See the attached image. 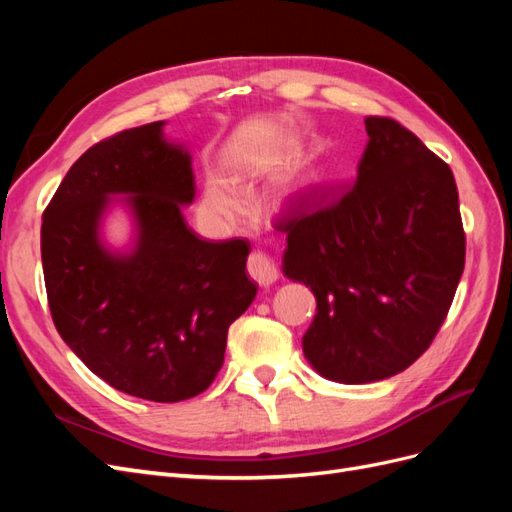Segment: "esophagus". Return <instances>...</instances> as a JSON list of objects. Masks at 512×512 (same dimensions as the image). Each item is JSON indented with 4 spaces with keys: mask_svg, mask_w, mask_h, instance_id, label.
Masks as SVG:
<instances>
[{
    "mask_svg": "<svg viewBox=\"0 0 512 512\" xmlns=\"http://www.w3.org/2000/svg\"><path fill=\"white\" fill-rule=\"evenodd\" d=\"M247 273H250L252 280L262 288H269L277 280L275 265L271 258L262 252H252L250 258H247Z\"/></svg>",
    "mask_w": 512,
    "mask_h": 512,
    "instance_id": "1",
    "label": "esophagus"
}]
</instances>
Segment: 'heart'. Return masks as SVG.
Masks as SVG:
<instances>
[{"label":"heart","mask_w":512,"mask_h":512,"mask_svg":"<svg viewBox=\"0 0 512 512\" xmlns=\"http://www.w3.org/2000/svg\"><path fill=\"white\" fill-rule=\"evenodd\" d=\"M301 190H303L301 181L288 179L275 196L277 203L282 207L288 205L290 200H294L301 194ZM198 211H200V218H203L209 226L228 228L235 222H239V218L243 215L245 198L230 181L213 175L205 181L203 192H200Z\"/></svg>","instance_id":"heart-1"}]
</instances>
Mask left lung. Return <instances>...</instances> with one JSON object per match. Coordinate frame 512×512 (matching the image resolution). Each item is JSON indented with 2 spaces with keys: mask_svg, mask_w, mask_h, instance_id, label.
I'll return each instance as SVG.
<instances>
[{
  "mask_svg": "<svg viewBox=\"0 0 512 512\" xmlns=\"http://www.w3.org/2000/svg\"><path fill=\"white\" fill-rule=\"evenodd\" d=\"M365 130L352 190L280 226L284 275L316 297L303 354L342 384L410 367L442 327L466 262L448 164L393 119L367 117Z\"/></svg>",
  "mask_w": 512,
  "mask_h": 512,
  "instance_id": "obj_1",
  "label": "left lung"
}]
</instances>
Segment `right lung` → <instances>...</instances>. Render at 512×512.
I'll return each mask as SVG.
<instances>
[{
	"instance_id": "1",
	"label": "right lung",
	"mask_w": 512,
	"mask_h": 512,
	"mask_svg": "<svg viewBox=\"0 0 512 512\" xmlns=\"http://www.w3.org/2000/svg\"><path fill=\"white\" fill-rule=\"evenodd\" d=\"M166 121L121 132L72 164L42 215V269L55 327L113 389L160 404L203 393L224 363L228 327L252 305L250 245L211 243L183 218L192 153ZM129 213L115 248L103 222Z\"/></svg>"
}]
</instances>
